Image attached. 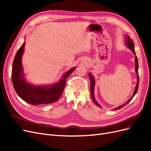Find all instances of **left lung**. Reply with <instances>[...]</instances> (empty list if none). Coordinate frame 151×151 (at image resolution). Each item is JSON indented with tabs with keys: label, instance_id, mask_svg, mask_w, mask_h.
<instances>
[{
	"label": "left lung",
	"instance_id": "8db88e82",
	"mask_svg": "<svg viewBox=\"0 0 151 151\" xmlns=\"http://www.w3.org/2000/svg\"><path fill=\"white\" fill-rule=\"evenodd\" d=\"M125 45L127 46V48H129L131 51L134 53V54L135 55V71L136 72L137 74V84L135 86V90L134 91L133 93V94H132V96L127 100V101L125 103L122 104V105H120V106H118V107H116L115 108L113 109V110H116V109H119L122 108H123L124 106H125L126 104H127L128 103H129L131 100L132 99V98H133L134 97V96L135 95V94L137 93V90H138V88H139V72H138V69H139V63H138V59H137V57L136 56V53H135V49H134V42L133 40H132V39H130V37L128 35H125ZM89 79H90V81H91V86H90V88H91V98H92V99L93 102L94 103V104L96 105H97L99 107H101V105H100L98 102L95 99V97H94V87H95V84H96V83H95V79H94V77L93 74H91V73H89Z\"/></svg>",
	"mask_w": 151,
	"mask_h": 151
}]
</instances>
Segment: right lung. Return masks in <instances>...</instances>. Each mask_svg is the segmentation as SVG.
<instances>
[{
  "mask_svg": "<svg viewBox=\"0 0 151 151\" xmlns=\"http://www.w3.org/2000/svg\"><path fill=\"white\" fill-rule=\"evenodd\" d=\"M25 42L18 50L12 69V81L16 93L24 101L33 105L47 104L57 102L65 88L66 79L76 69L72 67L63 74L58 83L52 84L35 85L26 79L22 63Z\"/></svg>",
  "mask_w": 151,
  "mask_h": 151,
  "instance_id": "1",
  "label": "right lung"
}]
</instances>
